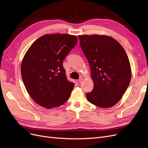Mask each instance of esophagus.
I'll use <instances>...</instances> for the list:
<instances>
[{
	"mask_svg": "<svg viewBox=\"0 0 148 148\" xmlns=\"http://www.w3.org/2000/svg\"><path fill=\"white\" fill-rule=\"evenodd\" d=\"M83 78H82V77H80V78L79 79V83H81L83 82Z\"/></svg>",
	"mask_w": 148,
	"mask_h": 148,
	"instance_id": "34e87169",
	"label": "esophagus"
}]
</instances>
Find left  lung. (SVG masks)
I'll return each mask as SVG.
<instances>
[{
	"instance_id": "8db88e82",
	"label": "left lung",
	"mask_w": 148,
	"mask_h": 148,
	"mask_svg": "<svg viewBox=\"0 0 148 148\" xmlns=\"http://www.w3.org/2000/svg\"><path fill=\"white\" fill-rule=\"evenodd\" d=\"M80 45L89 62L94 88L86 94L91 103L103 108L116 105L131 79V68L124 48L106 35H79Z\"/></svg>"
}]
</instances>
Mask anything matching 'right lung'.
Wrapping results in <instances>:
<instances>
[{
  "label": "right lung",
  "mask_w": 148,
  "mask_h": 148,
  "mask_svg": "<svg viewBox=\"0 0 148 148\" xmlns=\"http://www.w3.org/2000/svg\"><path fill=\"white\" fill-rule=\"evenodd\" d=\"M78 42L75 36L48 34L31 45L21 64L24 85L31 97L47 109L68 100L74 83L68 80L63 61Z\"/></svg>",
  "instance_id": "add662e5"
}]
</instances>
